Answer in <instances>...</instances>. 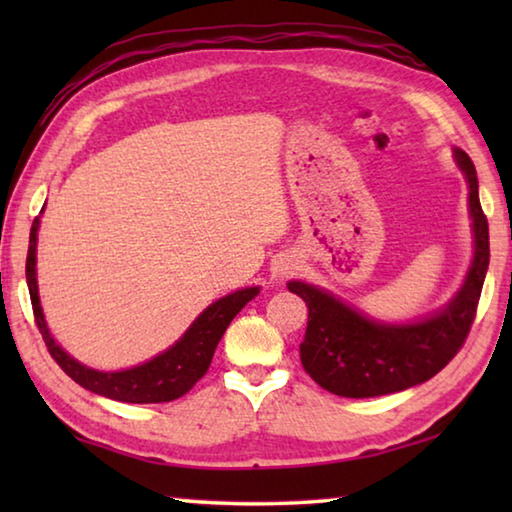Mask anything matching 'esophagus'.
<instances>
[{
	"instance_id": "34e87169",
	"label": "esophagus",
	"mask_w": 512,
	"mask_h": 512,
	"mask_svg": "<svg viewBox=\"0 0 512 512\" xmlns=\"http://www.w3.org/2000/svg\"><path fill=\"white\" fill-rule=\"evenodd\" d=\"M293 271H298V262H284V264L280 266V273H282V275H291Z\"/></svg>"
}]
</instances>
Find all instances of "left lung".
Returning a JSON list of instances; mask_svg holds the SVG:
<instances>
[{
  "label": "left lung",
  "instance_id": "1",
  "mask_svg": "<svg viewBox=\"0 0 512 512\" xmlns=\"http://www.w3.org/2000/svg\"><path fill=\"white\" fill-rule=\"evenodd\" d=\"M454 160L470 187L474 257L461 289L443 309L411 323H384L316 284H287L309 309L305 341L300 343L302 368L325 391L354 400L404 391L438 375L465 343L488 273L490 239L470 155L454 149Z\"/></svg>",
  "mask_w": 512,
  "mask_h": 512
}]
</instances>
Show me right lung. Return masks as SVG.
Listing matches in <instances>:
<instances>
[{
    "mask_svg": "<svg viewBox=\"0 0 512 512\" xmlns=\"http://www.w3.org/2000/svg\"><path fill=\"white\" fill-rule=\"evenodd\" d=\"M38 230H40V216H36V221L31 225L29 255H27V284L31 293L33 316H36V325L40 329L42 339L47 343V350L51 357L56 359L58 366L65 370V375L72 377L76 384L117 402L158 404V402L178 400V397H183L187 391H192V386L205 375L207 368H210L216 345H219L223 332L232 323V318H235L239 311L259 293V287H246L212 302V305L187 327V332L180 336L171 348L160 352L158 357L140 363V366L115 370V372L94 370V368L83 366V363L76 361L74 357H69L49 332L45 314H42V307H40V296H38V275H36Z\"/></svg>",
    "mask_w": 512,
    "mask_h": 512,
    "instance_id": "1",
    "label": "right lung"
}]
</instances>
